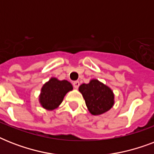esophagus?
<instances>
[{"mask_svg":"<svg viewBox=\"0 0 154 154\" xmlns=\"http://www.w3.org/2000/svg\"><path fill=\"white\" fill-rule=\"evenodd\" d=\"M72 85H73V87H74L75 89H78V87H79V85H80V82H78V81H76V82H73Z\"/></svg>","mask_w":154,"mask_h":154,"instance_id":"esophagus-1","label":"esophagus"}]
</instances>
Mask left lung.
Returning <instances> with one entry per match:
<instances>
[{"label":"left lung","mask_w":154,"mask_h":154,"mask_svg":"<svg viewBox=\"0 0 154 154\" xmlns=\"http://www.w3.org/2000/svg\"><path fill=\"white\" fill-rule=\"evenodd\" d=\"M79 91L93 115L102 114L114 105V94L112 89L98 80L93 79L88 84L81 85Z\"/></svg>","instance_id":"1"}]
</instances>
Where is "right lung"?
<instances>
[{"mask_svg":"<svg viewBox=\"0 0 154 154\" xmlns=\"http://www.w3.org/2000/svg\"><path fill=\"white\" fill-rule=\"evenodd\" d=\"M71 90L72 85L70 82L52 77L42 86L39 97L40 104L47 110L55 109L62 102L65 94Z\"/></svg>","mask_w":154,"mask_h":154,"instance_id":"right-lung-1","label":"right lung"}]
</instances>
